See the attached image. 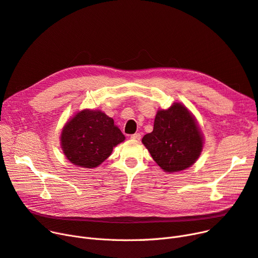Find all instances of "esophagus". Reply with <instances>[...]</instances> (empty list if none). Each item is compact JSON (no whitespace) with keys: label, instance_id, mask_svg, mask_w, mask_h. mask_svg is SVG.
Segmentation results:
<instances>
[{"label":"esophagus","instance_id":"obj_1","mask_svg":"<svg viewBox=\"0 0 258 258\" xmlns=\"http://www.w3.org/2000/svg\"><path fill=\"white\" fill-rule=\"evenodd\" d=\"M131 139H133V140H136V141H139V140L141 139V136H140L139 133H136V134H133V135H131Z\"/></svg>","mask_w":258,"mask_h":258}]
</instances>
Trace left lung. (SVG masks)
<instances>
[{"label":"left lung","mask_w":258,"mask_h":258,"mask_svg":"<svg viewBox=\"0 0 258 258\" xmlns=\"http://www.w3.org/2000/svg\"><path fill=\"white\" fill-rule=\"evenodd\" d=\"M142 144L155 163L167 173L191 167L202 153L204 137L198 121L184 104L174 102L168 109H158L153 131Z\"/></svg>","instance_id":"obj_1"}]
</instances>
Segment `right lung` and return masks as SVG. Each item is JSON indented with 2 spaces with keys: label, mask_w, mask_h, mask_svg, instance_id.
<instances>
[{
  "label": "right lung",
  "mask_w": 258,
  "mask_h": 258,
  "mask_svg": "<svg viewBox=\"0 0 258 258\" xmlns=\"http://www.w3.org/2000/svg\"><path fill=\"white\" fill-rule=\"evenodd\" d=\"M125 140L113 119L102 110L83 109L62 127L60 147L73 165L92 169L107 159L112 149Z\"/></svg>",
  "instance_id": "obj_1"
}]
</instances>
